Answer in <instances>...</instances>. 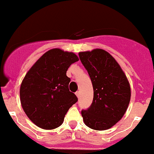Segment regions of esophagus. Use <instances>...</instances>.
Wrapping results in <instances>:
<instances>
[{"mask_svg":"<svg viewBox=\"0 0 154 154\" xmlns=\"http://www.w3.org/2000/svg\"><path fill=\"white\" fill-rule=\"evenodd\" d=\"M75 94H76V95H77V97H80V92H79V91H77V92H76Z\"/></svg>","mask_w":154,"mask_h":154,"instance_id":"obj_1","label":"esophagus"}]
</instances>
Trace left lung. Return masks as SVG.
<instances>
[{
    "label": "left lung",
    "instance_id": "obj_1",
    "mask_svg": "<svg viewBox=\"0 0 154 154\" xmlns=\"http://www.w3.org/2000/svg\"><path fill=\"white\" fill-rule=\"evenodd\" d=\"M79 57L94 89L91 105L81 112L84 122L94 130L110 129L128 109L131 97L129 81L114 57L104 49L80 52Z\"/></svg>",
    "mask_w": 154,
    "mask_h": 154
}]
</instances>
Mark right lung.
Masks as SVG:
<instances>
[{"label": "right lung", "instance_id": "obj_1", "mask_svg": "<svg viewBox=\"0 0 154 154\" xmlns=\"http://www.w3.org/2000/svg\"><path fill=\"white\" fill-rule=\"evenodd\" d=\"M79 60L75 53L59 48L44 53L29 69L20 87V101L26 116L43 129L60 126L66 112L77 101L69 91V66Z\"/></svg>", "mask_w": 154, "mask_h": 154}]
</instances>
